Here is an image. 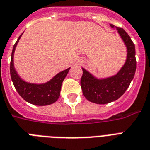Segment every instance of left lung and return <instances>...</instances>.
Wrapping results in <instances>:
<instances>
[{
    "label": "left lung",
    "instance_id": "left-lung-1",
    "mask_svg": "<svg viewBox=\"0 0 150 150\" xmlns=\"http://www.w3.org/2000/svg\"><path fill=\"white\" fill-rule=\"evenodd\" d=\"M110 27L113 29L116 28L127 47L125 63L117 74L103 79L95 77L82 68L83 71L81 79L82 93L89 101L97 104H106L120 98L129 86L136 70L135 44L130 36L122 28L114 26L113 24H110Z\"/></svg>",
    "mask_w": 150,
    "mask_h": 150
}]
</instances>
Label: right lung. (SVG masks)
<instances>
[{"label":"right lung","mask_w":150,"mask_h":150,"mask_svg":"<svg viewBox=\"0 0 150 150\" xmlns=\"http://www.w3.org/2000/svg\"><path fill=\"white\" fill-rule=\"evenodd\" d=\"M22 35L18 37L15 43L11 53L10 73L13 84L18 94L26 102L36 106H47L52 104L58 100L61 93V85L70 70V68L57 73L50 81L45 83L36 84L24 81L18 75L14 66V54Z\"/></svg>","instance_id":"obj_1"}]
</instances>
